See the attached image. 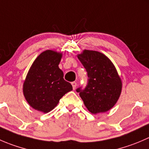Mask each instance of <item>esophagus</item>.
<instances>
[{
    "mask_svg": "<svg viewBox=\"0 0 149 149\" xmlns=\"http://www.w3.org/2000/svg\"><path fill=\"white\" fill-rule=\"evenodd\" d=\"M71 84H72V86H73V89H76V86H77V84H76V82H75V81L72 82Z\"/></svg>",
    "mask_w": 149,
    "mask_h": 149,
    "instance_id": "obj_1",
    "label": "esophagus"
}]
</instances>
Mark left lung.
Wrapping results in <instances>:
<instances>
[{
	"label": "left lung",
	"mask_w": 149,
	"mask_h": 149,
	"mask_svg": "<svg viewBox=\"0 0 149 149\" xmlns=\"http://www.w3.org/2000/svg\"><path fill=\"white\" fill-rule=\"evenodd\" d=\"M78 58L87 72L88 83L84 89L79 87L81 98L89 112L96 114L109 111L119 100L122 80L112 62L102 53L84 50Z\"/></svg>",
	"instance_id": "8db88e82"
}]
</instances>
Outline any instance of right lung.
<instances>
[{"label": "right lung", "mask_w": 149, "mask_h": 149, "mask_svg": "<svg viewBox=\"0 0 149 149\" xmlns=\"http://www.w3.org/2000/svg\"><path fill=\"white\" fill-rule=\"evenodd\" d=\"M62 53L46 50L32 64L23 84V94L34 109L48 113L54 109L63 95L73 89L63 79L59 68Z\"/></svg>", "instance_id": "right-lung-1"}]
</instances>
